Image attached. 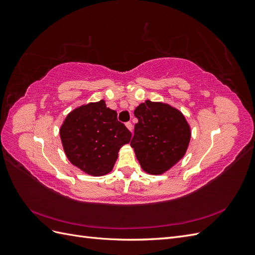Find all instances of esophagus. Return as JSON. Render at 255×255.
Returning a JSON list of instances; mask_svg holds the SVG:
<instances>
[{"mask_svg":"<svg viewBox=\"0 0 255 255\" xmlns=\"http://www.w3.org/2000/svg\"><path fill=\"white\" fill-rule=\"evenodd\" d=\"M126 126H127V128H128V130H132V128H133L132 122H127V123H126Z\"/></svg>","mask_w":255,"mask_h":255,"instance_id":"esophagus-1","label":"esophagus"}]
</instances>
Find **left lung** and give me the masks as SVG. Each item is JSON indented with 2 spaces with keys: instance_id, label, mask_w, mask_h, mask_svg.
Segmentation results:
<instances>
[{
  "instance_id": "obj_1",
  "label": "left lung",
  "mask_w": 255,
  "mask_h": 255,
  "mask_svg": "<svg viewBox=\"0 0 255 255\" xmlns=\"http://www.w3.org/2000/svg\"><path fill=\"white\" fill-rule=\"evenodd\" d=\"M135 125L130 146L141 168L161 174L183 158L190 141V127L184 115L171 105L146 100L134 111Z\"/></svg>"
}]
</instances>
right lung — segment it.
<instances>
[{"instance_id":"obj_1","label":"right lung","mask_w":255,"mask_h":255,"mask_svg":"<svg viewBox=\"0 0 255 255\" xmlns=\"http://www.w3.org/2000/svg\"><path fill=\"white\" fill-rule=\"evenodd\" d=\"M59 134L70 163L94 176L112 171L120 148L132 137L118 121L117 112L109 109L104 100L69 113Z\"/></svg>"}]
</instances>
